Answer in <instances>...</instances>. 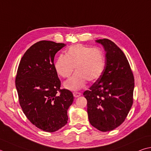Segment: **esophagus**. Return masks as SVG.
I'll list each match as a JSON object with an SVG mask.
<instances>
[{
	"label": "esophagus",
	"mask_w": 151,
	"mask_h": 151,
	"mask_svg": "<svg viewBox=\"0 0 151 151\" xmlns=\"http://www.w3.org/2000/svg\"><path fill=\"white\" fill-rule=\"evenodd\" d=\"M81 95H82V94L81 92H73V96L75 98H77V97L81 96Z\"/></svg>",
	"instance_id": "esophagus-1"
}]
</instances>
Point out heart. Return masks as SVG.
Returning a JSON list of instances; mask_svg holds the SVG:
<instances>
[{
	"mask_svg": "<svg viewBox=\"0 0 151 151\" xmlns=\"http://www.w3.org/2000/svg\"><path fill=\"white\" fill-rule=\"evenodd\" d=\"M105 66V58L100 49L83 45L72 46L64 55H60L54 63L59 75L67 78L76 72L64 83V86L70 90L83 87L86 81L94 82L100 77Z\"/></svg>",
	"mask_w": 151,
	"mask_h": 151,
	"instance_id": "obj_1",
	"label": "heart"
}]
</instances>
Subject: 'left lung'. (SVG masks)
<instances>
[{
	"label": "left lung",
	"mask_w": 151,
	"mask_h": 151,
	"mask_svg": "<svg viewBox=\"0 0 151 151\" xmlns=\"http://www.w3.org/2000/svg\"><path fill=\"white\" fill-rule=\"evenodd\" d=\"M106 51V63L100 77L83 95L87 100L89 122L103 132L125 121L133 102L134 76L127 57L108 39L98 40Z\"/></svg>",
	"instance_id": "obj_1"
}]
</instances>
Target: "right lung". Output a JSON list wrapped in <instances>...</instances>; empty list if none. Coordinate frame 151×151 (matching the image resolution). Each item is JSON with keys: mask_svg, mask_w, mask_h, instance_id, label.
Here are the masks:
<instances>
[{"mask_svg": "<svg viewBox=\"0 0 151 151\" xmlns=\"http://www.w3.org/2000/svg\"><path fill=\"white\" fill-rule=\"evenodd\" d=\"M66 45L40 41L22 57L16 76L19 103L27 118L35 127L54 132L67 124V109L73 102L70 90L61 89L54 67V57Z\"/></svg>", "mask_w": 151, "mask_h": 151, "instance_id": "1", "label": "right lung"}]
</instances>
